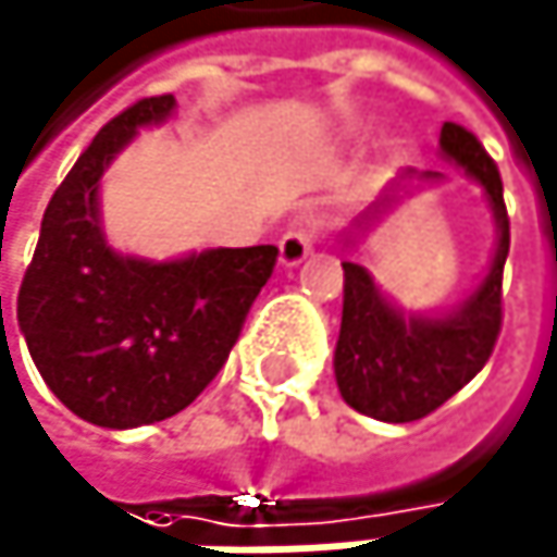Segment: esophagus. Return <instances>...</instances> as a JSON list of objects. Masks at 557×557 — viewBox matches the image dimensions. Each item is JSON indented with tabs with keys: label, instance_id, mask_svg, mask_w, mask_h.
Wrapping results in <instances>:
<instances>
[{
	"label": "esophagus",
	"instance_id": "34e87169",
	"mask_svg": "<svg viewBox=\"0 0 557 557\" xmlns=\"http://www.w3.org/2000/svg\"><path fill=\"white\" fill-rule=\"evenodd\" d=\"M313 240H317V221L307 224V227H294L281 237V263L284 267H297L310 257L313 250Z\"/></svg>",
	"mask_w": 557,
	"mask_h": 557
}]
</instances>
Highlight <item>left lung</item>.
Listing matches in <instances>:
<instances>
[{"mask_svg":"<svg viewBox=\"0 0 557 557\" xmlns=\"http://www.w3.org/2000/svg\"><path fill=\"white\" fill-rule=\"evenodd\" d=\"M440 148L443 158L482 184L498 240L482 284L443 317H406L380 294L363 263L343 260V323L333 356L336 386L346 406L383 422H412L453 399L488 363L502 330V270L508 257L502 174L482 141L456 122L443 125ZM412 181H443V171H403L356 224H373Z\"/></svg>","mask_w":557,"mask_h":557,"instance_id":"8db88e82","label":"left lung"}]
</instances>
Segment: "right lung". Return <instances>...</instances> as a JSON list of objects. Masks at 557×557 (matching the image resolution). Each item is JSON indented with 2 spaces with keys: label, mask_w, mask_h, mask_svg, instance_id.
Returning <instances> with one entry per match:
<instances>
[{
  "label": "right lung",
  "mask_w": 557,
  "mask_h": 557,
  "mask_svg": "<svg viewBox=\"0 0 557 557\" xmlns=\"http://www.w3.org/2000/svg\"><path fill=\"white\" fill-rule=\"evenodd\" d=\"M174 95L141 98L95 135L42 218L18 287V326L46 386L85 422L135 429L190 406L227 363L276 247H218L177 260L114 253L98 181Z\"/></svg>",
  "instance_id": "right-lung-1"
}]
</instances>
